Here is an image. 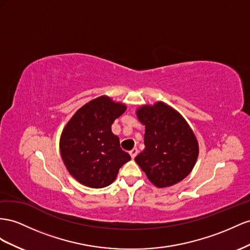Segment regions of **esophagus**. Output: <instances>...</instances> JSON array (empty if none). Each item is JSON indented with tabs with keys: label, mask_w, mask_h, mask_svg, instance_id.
Segmentation results:
<instances>
[{
	"label": "esophagus",
	"mask_w": 250,
	"mask_h": 250,
	"mask_svg": "<svg viewBox=\"0 0 250 250\" xmlns=\"http://www.w3.org/2000/svg\"><path fill=\"white\" fill-rule=\"evenodd\" d=\"M129 153H130L131 158H132V159H134V158L137 157V154H138V149H137V148H133L132 150H130V151H129Z\"/></svg>",
	"instance_id": "esophagus-1"
}]
</instances>
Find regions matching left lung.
Here are the masks:
<instances>
[{"instance_id": "1", "label": "left lung", "mask_w": 250, "mask_h": 250, "mask_svg": "<svg viewBox=\"0 0 250 250\" xmlns=\"http://www.w3.org/2000/svg\"><path fill=\"white\" fill-rule=\"evenodd\" d=\"M145 125V149L136 162L157 187H168L185 179L199 154L198 141L179 112L163 102L137 110Z\"/></svg>"}]
</instances>
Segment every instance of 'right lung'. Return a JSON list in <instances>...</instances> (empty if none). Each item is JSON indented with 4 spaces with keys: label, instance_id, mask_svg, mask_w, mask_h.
<instances>
[{
    "label": "right lung",
    "instance_id": "obj_1",
    "mask_svg": "<svg viewBox=\"0 0 250 250\" xmlns=\"http://www.w3.org/2000/svg\"><path fill=\"white\" fill-rule=\"evenodd\" d=\"M125 110L124 104L103 96L81 107L65 126L60 141L61 156L67 170L81 184L108 186L131 159L111 131L114 120Z\"/></svg>",
    "mask_w": 250,
    "mask_h": 250
}]
</instances>
